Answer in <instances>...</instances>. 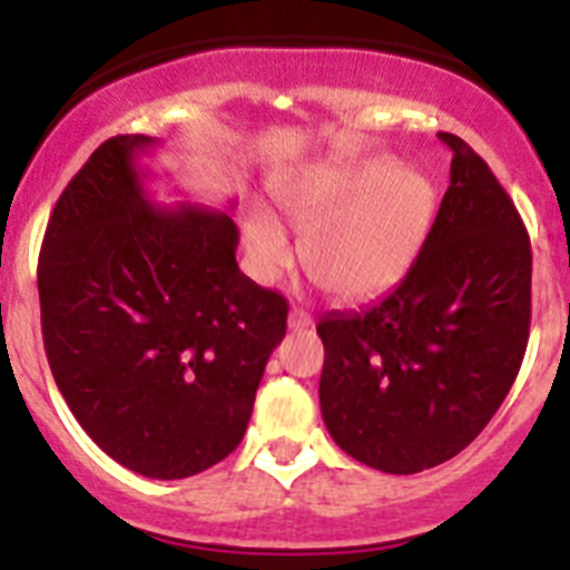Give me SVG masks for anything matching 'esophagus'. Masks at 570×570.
<instances>
[{
    "mask_svg": "<svg viewBox=\"0 0 570 570\" xmlns=\"http://www.w3.org/2000/svg\"><path fill=\"white\" fill-rule=\"evenodd\" d=\"M308 325H314V316H311L308 311L291 308V314H288V328L291 331H302V328H308Z\"/></svg>",
    "mask_w": 570,
    "mask_h": 570,
    "instance_id": "1",
    "label": "esophagus"
}]
</instances>
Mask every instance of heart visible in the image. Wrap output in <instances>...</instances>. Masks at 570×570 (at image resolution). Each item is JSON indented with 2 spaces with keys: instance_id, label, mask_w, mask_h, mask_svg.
<instances>
[{
  "instance_id": "1",
  "label": "heart",
  "mask_w": 570,
  "mask_h": 570,
  "mask_svg": "<svg viewBox=\"0 0 570 570\" xmlns=\"http://www.w3.org/2000/svg\"><path fill=\"white\" fill-rule=\"evenodd\" d=\"M276 208L302 236V265L336 299H371L394 288L425 245L436 188L394 156L314 165L279 185ZM242 242L254 274H279L291 262L288 234L268 210L242 216Z\"/></svg>"
}]
</instances>
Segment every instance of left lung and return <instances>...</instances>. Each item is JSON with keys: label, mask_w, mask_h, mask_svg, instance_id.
Returning a JSON list of instances; mask_svg holds the SVG:
<instances>
[{"label": "left lung", "mask_w": 570, "mask_h": 570, "mask_svg": "<svg viewBox=\"0 0 570 570\" xmlns=\"http://www.w3.org/2000/svg\"><path fill=\"white\" fill-rule=\"evenodd\" d=\"M451 185L405 279L362 311L322 316L320 407L356 462L442 465L480 436L520 374L531 325V242L480 154L454 134Z\"/></svg>", "instance_id": "obj_1"}]
</instances>
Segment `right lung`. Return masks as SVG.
<instances>
[{
    "mask_svg": "<svg viewBox=\"0 0 570 570\" xmlns=\"http://www.w3.org/2000/svg\"><path fill=\"white\" fill-rule=\"evenodd\" d=\"M142 134L114 136L59 196L39 254L50 371L85 434L150 480H185L245 436L288 302L236 265L225 210L150 203Z\"/></svg>",
    "mask_w": 570,
    "mask_h": 570,
    "instance_id": "1",
    "label": "right lung"
}]
</instances>
